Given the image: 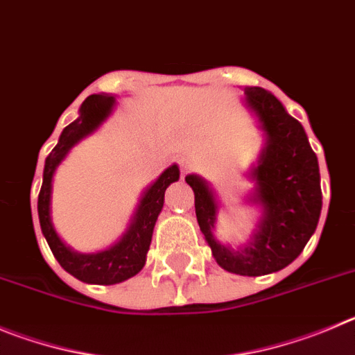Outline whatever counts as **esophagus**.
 <instances>
[{
    "label": "esophagus",
    "instance_id": "1",
    "mask_svg": "<svg viewBox=\"0 0 355 355\" xmlns=\"http://www.w3.org/2000/svg\"><path fill=\"white\" fill-rule=\"evenodd\" d=\"M178 162H180V170H182V177H184V175H185V173H189V171H191V170H193V168H194V162H193V161H191V159H189V157H182V159H180V161H178Z\"/></svg>",
    "mask_w": 355,
    "mask_h": 355
}]
</instances>
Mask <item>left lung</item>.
<instances>
[{"mask_svg":"<svg viewBox=\"0 0 355 355\" xmlns=\"http://www.w3.org/2000/svg\"><path fill=\"white\" fill-rule=\"evenodd\" d=\"M244 106L257 118L263 136L258 161L245 178L253 187L244 201L260 209L248 242L233 248L216 237L219 200L200 175H187L201 233L219 267L241 276L277 272L302 253L320 219V170L306 130L270 92L245 86Z\"/></svg>","mask_w":355,"mask_h":355,"instance_id":"obj_1","label":"left lung"}]
</instances>
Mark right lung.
Here are the masks:
<instances>
[{"instance_id": "obj_1", "label": "right lung", "mask_w": 355, "mask_h": 355, "mask_svg": "<svg viewBox=\"0 0 355 355\" xmlns=\"http://www.w3.org/2000/svg\"><path fill=\"white\" fill-rule=\"evenodd\" d=\"M114 107V95L97 94L85 98L79 107V116L62 130L58 143L46 157L42 187L38 194V221L54 258L67 272L90 285H116L136 276L145 267L155 221L164 205V193L168 185L180 178L177 164L162 171L161 177L143 191L125 233L110 248L97 253H78L60 239L51 217L54 173L70 150L106 122Z\"/></svg>"}]
</instances>
